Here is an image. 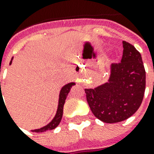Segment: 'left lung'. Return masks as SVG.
Returning a JSON list of instances; mask_svg holds the SVG:
<instances>
[{"label":"left lung","instance_id":"left-lung-1","mask_svg":"<svg viewBox=\"0 0 154 154\" xmlns=\"http://www.w3.org/2000/svg\"><path fill=\"white\" fill-rule=\"evenodd\" d=\"M122 47L121 62L112 64L108 82L85 89L93 115L107 123L130 118L139 108L144 96L146 72L140 52L125 41Z\"/></svg>","mask_w":154,"mask_h":154}]
</instances>
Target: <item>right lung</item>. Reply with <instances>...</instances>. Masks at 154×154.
Instances as JSON below:
<instances>
[{"mask_svg":"<svg viewBox=\"0 0 154 154\" xmlns=\"http://www.w3.org/2000/svg\"><path fill=\"white\" fill-rule=\"evenodd\" d=\"M11 63V61L10 62V64ZM75 85L74 82H71L68 84L65 85L61 90L60 92V97H59V104H58V108H57V114L55 116V118H53V120L51 121L49 124H47V126H45L43 128H40V129H36L33 130V132H36V133H39V132H45L47 130H51L54 129L55 128H57L59 125V123L61 122L62 118V114H63V106H64V103H65V100H66V97L68 95V92L71 90V88ZM0 89H1V82H0ZM2 91V90H1ZM2 93L1 92V97H2Z\"/></svg>","mask_w":154,"mask_h":154,"instance_id":"obj_1","label":"right lung"}]
</instances>
